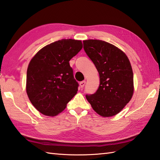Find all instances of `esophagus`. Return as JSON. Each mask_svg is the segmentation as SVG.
Instances as JSON below:
<instances>
[{"label":"esophagus","instance_id":"1","mask_svg":"<svg viewBox=\"0 0 160 160\" xmlns=\"http://www.w3.org/2000/svg\"><path fill=\"white\" fill-rule=\"evenodd\" d=\"M85 83H86V81H81L80 83H79V85H80V87H81V88H83L85 86Z\"/></svg>","mask_w":160,"mask_h":160}]
</instances>
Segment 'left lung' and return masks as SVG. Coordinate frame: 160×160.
<instances>
[{"instance_id":"left-lung-1","label":"left lung","mask_w":160,"mask_h":160,"mask_svg":"<svg viewBox=\"0 0 160 160\" xmlns=\"http://www.w3.org/2000/svg\"><path fill=\"white\" fill-rule=\"evenodd\" d=\"M83 42L85 52L100 76L97 91L85 97L100 115H115L133 95V72L129 59L122 50L107 42L93 39Z\"/></svg>"}]
</instances>
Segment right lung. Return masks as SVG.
Listing matches in <instances>:
<instances>
[{
  "mask_svg": "<svg viewBox=\"0 0 160 160\" xmlns=\"http://www.w3.org/2000/svg\"><path fill=\"white\" fill-rule=\"evenodd\" d=\"M82 48L81 41L62 39L44 47L30 60L26 92L41 113L58 115L75 96L79 83L69 61Z\"/></svg>",
  "mask_w": 160,
  "mask_h": 160,
  "instance_id": "add662e5",
  "label": "right lung"
}]
</instances>
